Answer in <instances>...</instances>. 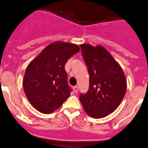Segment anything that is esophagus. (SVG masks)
I'll use <instances>...</instances> for the list:
<instances>
[{"label": "esophagus", "instance_id": "34e87169", "mask_svg": "<svg viewBox=\"0 0 148 148\" xmlns=\"http://www.w3.org/2000/svg\"><path fill=\"white\" fill-rule=\"evenodd\" d=\"M73 91H74V92H78V86H73Z\"/></svg>", "mask_w": 148, "mask_h": 148}]
</instances>
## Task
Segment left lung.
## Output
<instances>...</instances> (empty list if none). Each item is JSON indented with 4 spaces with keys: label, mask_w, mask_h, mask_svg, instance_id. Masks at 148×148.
Instances as JSON below:
<instances>
[{
    "label": "left lung",
    "mask_w": 148,
    "mask_h": 148,
    "mask_svg": "<svg viewBox=\"0 0 148 148\" xmlns=\"http://www.w3.org/2000/svg\"><path fill=\"white\" fill-rule=\"evenodd\" d=\"M89 74V88L79 100L93 118H103L120 106L126 93L127 81L121 66L101 45H81Z\"/></svg>",
    "instance_id": "left-lung-1"
}]
</instances>
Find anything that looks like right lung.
Wrapping results in <instances>:
<instances>
[{
  "label": "right lung",
  "instance_id": "obj_1",
  "mask_svg": "<svg viewBox=\"0 0 148 148\" xmlns=\"http://www.w3.org/2000/svg\"><path fill=\"white\" fill-rule=\"evenodd\" d=\"M80 51L78 45L56 41L48 45L28 64L23 86L30 103L43 114H51L70 95L64 66Z\"/></svg>",
  "mask_w": 148,
  "mask_h": 148
}]
</instances>
